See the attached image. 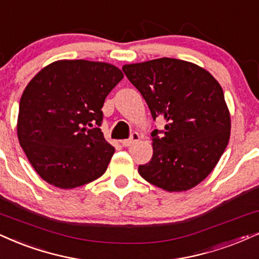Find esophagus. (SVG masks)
<instances>
[{
  "instance_id": "1",
  "label": "esophagus",
  "mask_w": 259,
  "mask_h": 259,
  "mask_svg": "<svg viewBox=\"0 0 259 259\" xmlns=\"http://www.w3.org/2000/svg\"><path fill=\"white\" fill-rule=\"evenodd\" d=\"M139 135L137 132H133L132 135H131V137L128 139H123V140H121V144H122V146H131L132 144H135L136 142H138L139 140Z\"/></svg>"
}]
</instances>
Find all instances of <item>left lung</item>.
I'll list each match as a JSON object with an SVG mask.
<instances>
[{"mask_svg": "<svg viewBox=\"0 0 259 259\" xmlns=\"http://www.w3.org/2000/svg\"><path fill=\"white\" fill-rule=\"evenodd\" d=\"M122 71L154 120H165L163 131H152L154 155L139 174L169 192L194 187L218 164L231 135L221 85L202 67L169 57L124 65Z\"/></svg>", "mask_w": 259, "mask_h": 259, "instance_id": "8db88e82", "label": "left lung"}]
</instances>
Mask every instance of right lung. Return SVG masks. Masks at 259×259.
Wrapping results in <instances>:
<instances>
[{"label":"right lung","instance_id":"obj_1","mask_svg":"<svg viewBox=\"0 0 259 259\" xmlns=\"http://www.w3.org/2000/svg\"><path fill=\"white\" fill-rule=\"evenodd\" d=\"M122 78L109 63L61 60L28 82L19 104L18 138L43 180L74 188L104 174L115 149L100 128L102 107Z\"/></svg>","mask_w":259,"mask_h":259}]
</instances>
